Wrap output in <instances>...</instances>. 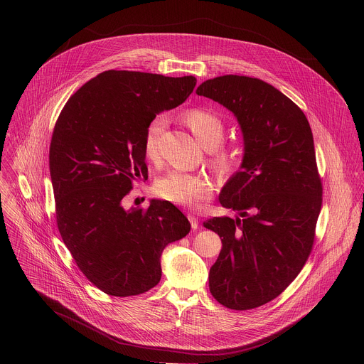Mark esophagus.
I'll use <instances>...</instances> for the list:
<instances>
[{
	"mask_svg": "<svg viewBox=\"0 0 364 364\" xmlns=\"http://www.w3.org/2000/svg\"><path fill=\"white\" fill-rule=\"evenodd\" d=\"M188 218H189V221H191V225H192V228H193V230H196V228L199 227V223H198V217H196L193 213H189V214H188Z\"/></svg>",
	"mask_w": 364,
	"mask_h": 364,
	"instance_id": "34e87169",
	"label": "esophagus"
}]
</instances>
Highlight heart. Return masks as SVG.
Returning <instances> with one entry per match:
<instances>
[{"label":"heart","mask_w":364,"mask_h":364,"mask_svg":"<svg viewBox=\"0 0 364 364\" xmlns=\"http://www.w3.org/2000/svg\"><path fill=\"white\" fill-rule=\"evenodd\" d=\"M185 124L191 129L196 140L205 147L213 149L211 164L220 176H225L235 165L238 151L234 146L218 144L224 136L223 120L206 109H191L183 114ZM166 119L156 114L146 126L143 136V149L149 159L156 161L159 151V140L165 132ZM213 181L203 173L169 172L156 182V193L176 205L196 206L208 199L213 192Z\"/></svg>","instance_id":"obj_1"}]
</instances>
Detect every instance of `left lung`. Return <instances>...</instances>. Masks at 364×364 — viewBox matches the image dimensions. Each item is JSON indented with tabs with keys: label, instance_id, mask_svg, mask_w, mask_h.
Returning <instances> with one entry per match:
<instances>
[{
	"label": "left lung",
	"instance_id": "obj_1",
	"mask_svg": "<svg viewBox=\"0 0 364 364\" xmlns=\"http://www.w3.org/2000/svg\"><path fill=\"white\" fill-rule=\"evenodd\" d=\"M196 94L231 110L244 136L241 168L218 196L238 217L203 223L223 242L210 293L227 309H257L284 291L311 254L322 205L311 127L297 105L258 78L215 77Z\"/></svg>",
	"mask_w": 364,
	"mask_h": 364
}]
</instances>
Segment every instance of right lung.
I'll return each instance as SVG.
<instances>
[{
	"instance_id": "add662e5",
	"label": "right lung",
	"mask_w": 364,
	"mask_h": 364,
	"mask_svg": "<svg viewBox=\"0 0 364 364\" xmlns=\"http://www.w3.org/2000/svg\"><path fill=\"white\" fill-rule=\"evenodd\" d=\"M196 78L107 70L64 105L49 166L60 235L87 279L109 296L149 291L161 280L164 248L191 223L171 202L126 210L133 182L147 179L143 136L158 113L183 104Z\"/></svg>"
}]
</instances>
